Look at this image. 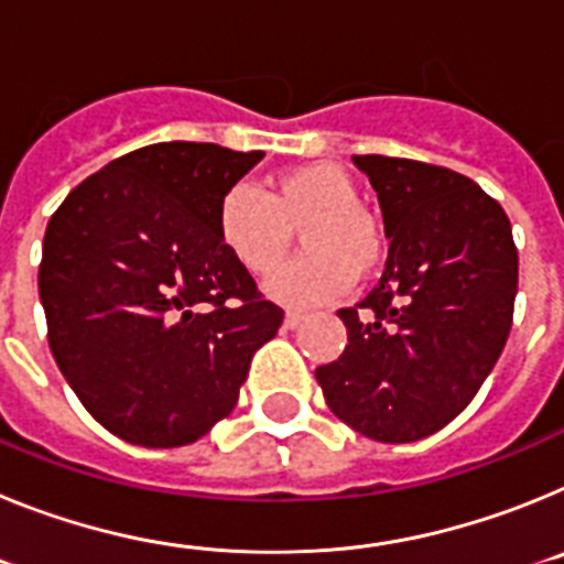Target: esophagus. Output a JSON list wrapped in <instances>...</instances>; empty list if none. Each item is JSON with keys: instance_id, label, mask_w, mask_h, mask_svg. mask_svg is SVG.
<instances>
[{"instance_id": "esophagus-1", "label": "esophagus", "mask_w": 564, "mask_h": 564, "mask_svg": "<svg viewBox=\"0 0 564 564\" xmlns=\"http://www.w3.org/2000/svg\"><path fill=\"white\" fill-rule=\"evenodd\" d=\"M302 322H305V313H302V311H288L285 313V327H288V330H296V327L302 325Z\"/></svg>"}]
</instances>
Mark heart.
<instances>
[{"instance_id":"heart-1","label":"heart","mask_w":564,"mask_h":564,"mask_svg":"<svg viewBox=\"0 0 564 564\" xmlns=\"http://www.w3.org/2000/svg\"><path fill=\"white\" fill-rule=\"evenodd\" d=\"M220 246L253 276H271L302 228L305 253L279 271L271 293L285 305H318L350 291L383 259V231L358 206V186L341 166L299 163L271 174L265 194L248 183L226 188L214 212Z\"/></svg>"}]
</instances>
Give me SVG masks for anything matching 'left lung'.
Here are the masks:
<instances>
[{
  "mask_svg": "<svg viewBox=\"0 0 564 564\" xmlns=\"http://www.w3.org/2000/svg\"><path fill=\"white\" fill-rule=\"evenodd\" d=\"M390 257L370 296L341 307L347 347L316 370L338 421L381 443L435 435L466 410L511 333V223L475 181L432 163L356 154Z\"/></svg>",
  "mask_w": 564,
  "mask_h": 564,
  "instance_id": "8db88e82",
  "label": "left lung"
}]
</instances>
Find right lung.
<instances>
[{
	"label": "right lung",
	"instance_id": "1",
	"mask_svg": "<svg viewBox=\"0 0 564 564\" xmlns=\"http://www.w3.org/2000/svg\"><path fill=\"white\" fill-rule=\"evenodd\" d=\"M262 158L152 143L89 174L50 217L39 265L50 350L121 441L172 449L206 435L282 325L214 228L226 188Z\"/></svg>",
	"mask_w": 564,
	"mask_h": 564
}]
</instances>
